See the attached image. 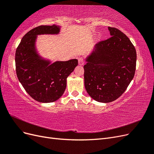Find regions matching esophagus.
<instances>
[{
	"mask_svg": "<svg viewBox=\"0 0 154 154\" xmlns=\"http://www.w3.org/2000/svg\"><path fill=\"white\" fill-rule=\"evenodd\" d=\"M83 63H84V60H83V58H79L78 59V64L80 66H83Z\"/></svg>",
	"mask_w": 154,
	"mask_h": 154,
	"instance_id": "obj_1",
	"label": "esophagus"
}]
</instances>
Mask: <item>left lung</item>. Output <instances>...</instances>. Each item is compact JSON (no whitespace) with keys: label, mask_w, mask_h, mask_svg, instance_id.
Wrapping results in <instances>:
<instances>
[{"label":"left lung","mask_w":154,"mask_h":154,"mask_svg":"<svg viewBox=\"0 0 154 154\" xmlns=\"http://www.w3.org/2000/svg\"><path fill=\"white\" fill-rule=\"evenodd\" d=\"M108 29L111 37L94 45L83 66L85 89L101 103H109L122 96L136 67V51L129 38L118 29Z\"/></svg>","instance_id":"1"}]
</instances>
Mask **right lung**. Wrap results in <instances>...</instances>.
<instances>
[{
	"mask_svg": "<svg viewBox=\"0 0 154 154\" xmlns=\"http://www.w3.org/2000/svg\"><path fill=\"white\" fill-rule=\"evenodd\" d=\"M60 26H40L23 36L15 53L18 80L28 94L40 103L58 100L66 90L67 78L78 66V60L57 61L43 58L37 51L38 35H58Z\"/></svg>",
	"mask_w": 154,
	"mask_h": 154,
	"instance_id": "right-lung-1",
	"label": "right lung"
}]
</instances>
